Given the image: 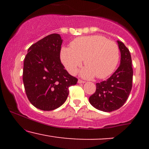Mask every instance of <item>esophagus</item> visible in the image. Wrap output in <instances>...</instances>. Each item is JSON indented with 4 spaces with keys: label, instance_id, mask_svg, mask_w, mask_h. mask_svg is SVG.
<instances>
[{
    "label": "esophagus",
    "instance_id": "obj_1",
    "mask_svg": "<svg viewBox=\"0 0 149 149\" xmlns=\"http://www.w3.org/2000/svg\"><path fill=\"white\" fill-rule=\"evenodd\" d=\"M78 83H85V82L83 81V80H81L79 79V80H78Z\"/></svg>",
    "mask_w": 149,
    "mask_h": 149
}]
</instances>
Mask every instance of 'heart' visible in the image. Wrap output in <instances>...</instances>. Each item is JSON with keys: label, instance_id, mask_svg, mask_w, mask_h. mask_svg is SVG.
<instances>
[{"label": "heart", "instance_id": "obj_1", "mask_svg": "<svg viewBox=\"0 0 149 149\" xmlns=\"http://www.w3.org/2000/svg\"><path fill=\"white\" fill-rule=\"evenodd\" d=\"M71 47L61 49L60 58L65 68L75 75L83 64L86 66L81 71L83 78L96 76L103 79L115 71L119 62L118 45L113 40L100 35L77 38L71 42Z\"/></svg>", "mask_w": 149, "mask_h": 149}]
</instances>
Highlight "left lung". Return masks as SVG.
Returning a JSON list of instances; mask_svg holds the SVG:
<instances>
[{
    "mask_svg": "<svg viewBox=\"0 0 149 149\" xmlns=\"http://www.w3.org/2000/svg\"><path fill=\"white\" fill-rule=\"evenodd\" d=\"M120 52V64L107 80L97 83L96 92L89 98L95 109L111 112L122 107L127 100L132 87L133 70L130 53L123 42L118 40Z\"/></svg>",
    "mask_w": 149,
    "mask_h": 149,
    "instance_id": "obj_1",
    "label": "left lung"
}]
</instances>
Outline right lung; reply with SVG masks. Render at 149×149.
<instances>
[{
	"label": "right lung",
	"mask_w": 149,
	"mask_h": 149,
	"mask_svg": "<svg viewBox=\"0 0 149 149\" xmlns=\"http://www.w3.org/2000/svg\"><path fill=\"white\" fill-rule=\"evenodd\" d=\"M62 42L59 34H50L31 46L25 57L26 94L31 103L40 110L52 111L62 105L69 95V88L78 81L60 61Z\"/></svg>",
	"instance_id": "add662e5"
}]
</instances>
